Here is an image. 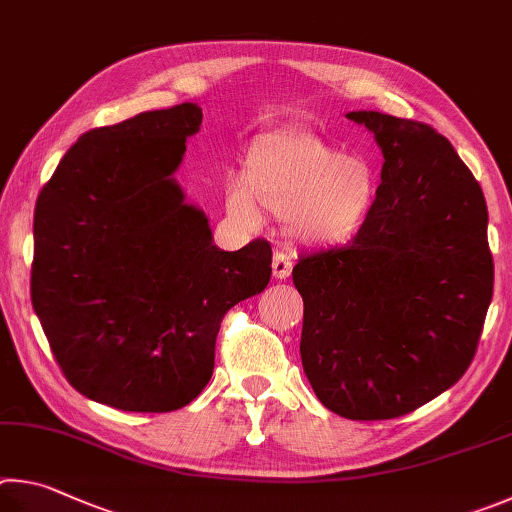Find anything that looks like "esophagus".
<instances>
[{
    "instance_id": "obj_1",
    "label": "esophagus",
    "mask_w": 512,
    "mask_h": 512,
    "mask_svg": "<svg viewBox=\"0 0 512 512\" xmlns=\"http://www.w3.org/2000/svg\"><path fill=\"white\" fill-rule=\"evenodd\" d=\"M272 272H274V279H279V281L290 279V274H292V258L285 254V251H276V254H274Z\"/></svg>"
}]
</instances>
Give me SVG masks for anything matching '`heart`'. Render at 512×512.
I'll list each match as a JSON object with an SVG mask.
<instances>
[{"instance_id": "heart-1", "label": "heart", "mask_w": 512, "mask_h": 512, "mask_svg": "<svg viewBox=\"0 0 512 512\" xmlns=\"http://www.w3.org/2000/svg\"><path fill=\"white\" fill-rule=\"evenodd\" d=\"M378 182L362 157L344 155L310 134H276L249 152L245 179L224 186L227 213L245 229H263L267 209L288 218L294 238L328 247L351 240L373 211Z\"/></svg>"}]
</instances>
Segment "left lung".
<instances>
[{
    "mask_svg": "<svg viewBox=\"0 0 512 512\" xmlns=\"http://www.w3.org/2000/svg\"><path fill=\"white\" fill-rule=\"evenodd\" d=\"M382 150L373 211L344 247L294 265L301 362L321 405L351 420L405 416L459 382L492 299L486 197L425 123L360 110Z\"/></svg>",
    "mask_w": 512,
    "mask_h": 512,
    "instance_id": "left-lung-1",
    "label": "left lung"
}]
</instances>
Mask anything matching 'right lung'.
<instances>
[{"mask_svg": "<svg viewBox=\"0 0 512 512\" xmlns=\"http://www.w3.org/2000/svg\"><path fill=\"white\" fill-rule=\"evenodd\" d=\"M202 107L85 132L40 191L31 301L71 387L121 411H175L211 380L224 312L261 294L272 247L213 242L175 173Z\"/></svg>", "mask_w": 512, "mask_h": 512, "instance_id": "obj_1", "label": "right lung"}]
</instances>
